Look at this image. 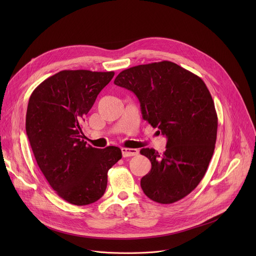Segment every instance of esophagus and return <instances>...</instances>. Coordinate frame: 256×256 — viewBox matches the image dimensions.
Wrapping results in <instances>:
<instances>
[{
  "label": "esophagus",
  "mask_w": 256,
  "mask_h": 256,
  "mask_svg": "<svg viewBox=\"0 0 256 256\" xmlns=\"http://www.w3.org/2000/svg\"><path fill=\"white\" fill-rule=\"evenodd\" d=\"M122 157H132L138 154V151L136 149H128V148H122Z\"/></svg>",
  "instance_id": "obj_1"
}]
</instances>
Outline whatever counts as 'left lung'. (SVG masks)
Segmentation results:
<instances>
[{"label":"left lung","mask_w":256,"mask_h":256,"mask_svg":"<svg viewBox=\"0 0 256 256\" xmlns=\"http://www.w3.org/2000/svg\"><path fill=\"white\" fill-rule=\"evenodd\" d=\"M114 84L136 94L142 118L167 138L166 151L142 149L152 164L140 179L144 194L167 204L190 194L206 174L214 150L218 116L204 82L163 60L120 72Z\"/></svg>","instance_id":"obj_1"}]
</instances>
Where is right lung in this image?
<instances>
[{"instance_id":"1","label":"right lung","mask_w":256,"mask_h":256,"mask_svg":"<svg viewBox=\"0 0 256 256\" xmlns=\"http://www.w3.org/2000/svg\"><path fill=\"white\" fill-rule=\"evenodd\" d=\"M114 72L64 70L32 92L26 112V134L34 157L50 186L64 200L87 206L107 186V172L120 159L114 146L86 144L81 124Z\"/></svg>"}]
</instances>
